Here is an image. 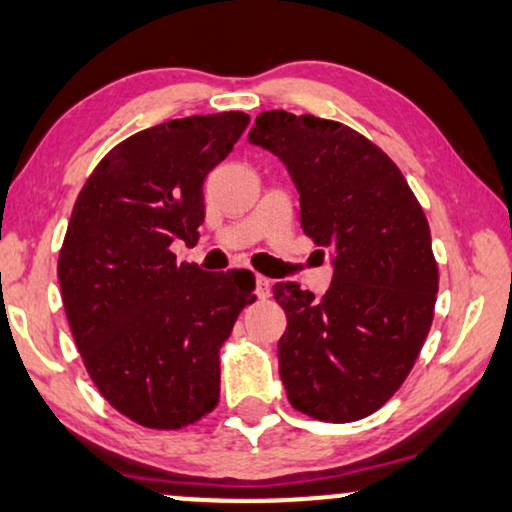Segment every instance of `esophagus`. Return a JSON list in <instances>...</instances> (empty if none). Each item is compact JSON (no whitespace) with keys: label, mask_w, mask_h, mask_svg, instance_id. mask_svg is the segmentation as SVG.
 I'll return each mask as SVG.
<instances>
[{"label":"esophagus","mask_w":512,"mask_h":512,"mask_svg":"<svg viewBox=\"0 0 512 512\" xmlns=\"http://www.w3.org/2000/svg\"><path fill=\"white\" fill-rule=\"evenodd\" d=\"M255 283H257V295H260V297H269V290H271V281H269V278L262 276V274H257Z\"/></svg>","instance_id":"34e87169"}]
</instances>
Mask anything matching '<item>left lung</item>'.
I'll list each match as a JSON object with an SVG mask.
<instances>
[{
  "instance_id": "8db88e82",
  "label": "left lung",
  "mask_w": 512,
  "mask_h": 512,
  "mask_svg": "<svg viewBox=\"0 0 512 512\" xmlns=\"http://www.w3.org/2000/svg\"><path fill=\"white\" fill-rule=\"evenodd\" d=\"M248 141L274 153L300 193L304 234L331 252L321 300L283 281L278 371L290 404L326 423L371 416L416 364L435 316L430 226L404 174L342 122L264 111Z\"/></svg>"
}]
</instances>
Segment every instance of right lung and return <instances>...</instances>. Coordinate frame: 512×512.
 <instances>
[{
    "label": "right lung",
    "instance_id": "right-lung-1",
    "mask_svg": "<svg viewBox=\"0 0 512 512\" xmlns=\"http://www.w3.org/2000/svg\"><path fill=\"white\" fill-rule=\"evenodd\" d=\"M248 122L191 115L132 134L75 200L58 255L70 331L103 399L144 428H186L219 401V347L255 276L177 262L172 243H198L203 181Z\"/></svg>",
    "mask_w": 512,
    "mask_h": 512
}]
</instances>
